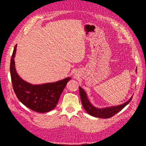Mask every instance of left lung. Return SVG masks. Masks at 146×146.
I'll return each mask as SVG.
<instances>
[{
    "instance_id": "obj_1",
    "label": "left lung",
    "mask_w": 146,
    "mask_h": 146,
    "mask_svg": "<svg viewBox=\"0 0 146 146\" xmlns=\"http://www.w3.org/2000/svg\"><path fill=\"white\" fill-rule=\"evenodd\" d=\"M136 71H137V69H136ZM79 91L83 107L86 111V112L92 116L98 118H102V119H108V118H110L113 116L114 115H115L122 110V108H124L127 105H128L132 98V96L129 98V100L125 102V103L121 105H116V106L97 108L92 105L88 98L86 93L81 86H79Z\"/></svg>"
}]
</instances>
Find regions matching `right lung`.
<instances>
[{
  "label": "right lung",
  "mask_w": 146,
  "mask_h": 146,
  "mask_svg": "<svg viewBox=\"0 0 146 146\" xmlns=\"http://www.w3.org/2000/svg\"><path fill=\"white\" fill-rule=\"evenodd\" d=\"M15 46L10 65L11 76L13 89L17 98L23 105L36 112L45 113L56 106L61 93L70 77L56 82L33 85L22 79L15 68L14 58L17 50Z\"/></svg>",
  "instance_id": "1"
}]
</instances>
